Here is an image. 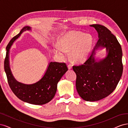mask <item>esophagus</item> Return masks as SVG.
<instances>
[{
  "mask_svg": "<svg viewBox=\"0 0 128 128\" xmlns=\"http://www.w3.org/2000/svg\"><path fill=\"white\" fill-rule=\"evenodd\" d=\"M68 68L69 69H70L72 68V65L71 64H68Z\"/></svg>",
  "mask_w": 128,
  "mask_h": 128,
  "instance_id": "1",
  "label": "esophagus"
}]
</instances>
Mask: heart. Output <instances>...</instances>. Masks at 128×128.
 <instances>
[{"label": "heart", "mask_w": 128, "mask_h": 128, "mask_svg": "<svg viewBox=\"0 0 128 128\" xmlns=\"http://www.w3.org/2000/svg\"><path fill=\"white\" fill-rule=\"evenodd\" d=\"M59 44L56 43L54 45V50L57 54L64 57L66 51H71L70 55L73 60L83 62L90 54L92 39L89 34L78 31H70L61 37Z\"/></svg>", "instance_id": "b5f03b06"}]
</instances>
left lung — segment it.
<instances>
[{
    "instance_id": "left-lung-1",
    "label": "left lung",
    "mask_w": 128,
    "mask_h": 128,
    "mask_svg": "<svg viewBox=\"0 0 128 128\" xmlns=\"http://www.w3.org/2000/svg\"><path fill=\"white\" fill-rule=\"evenodd\" d=\"M99 40L90 56L83 64L72 69L76 74V87L78 94L87 102H96L111 94L117 86L123 72L122 51L117 38L106 27L92 24ZM106 48V56L96 60L95 51Z\"/></svg>"
}]
</instances>
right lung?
<instances>
[{"instance_id":"right-lung-1","label":"right lung","mask_w":128,"mask_h":128,"mask_svg":"<svg viewBox=\"0 0 128 128\" xmlns=\"http://www.w3.org/2000/svg\"><path fill=\"white\" fill-rule=\"evenodd\" d=\"M26 30H32V28L29 26L24 27L20 33L14 36L7 45L4 69L11 90L18 99L31 104L42 105L50 102L54 98L58 83L68 70V68L65 63L50 62L44 76L38 82L26 84L15 80L10 68V51L13 42Z\"/></svg>"}]
</instances>
